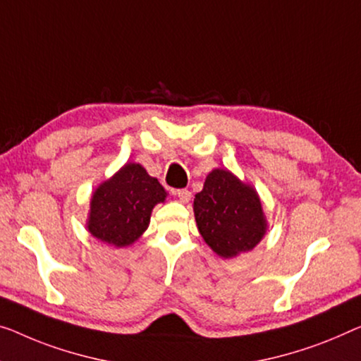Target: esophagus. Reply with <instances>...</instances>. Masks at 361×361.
Wrapping results in <instances>:
<instances>
[{
	"label": "esophagus",
	"instance_id": "1",
	"mask_svg": "<svg viewBox=\"0 0 361 361\" xmlns=\"http://www.w3.org/2000/svg\"><path fill=\"white\" fill-rule=\"evenodd\" d=\"M175 195L178 196L180 202H183V204L190 202V199H191V191H188V190H176Z\"/></svg>",
	"mask_w": 361,
	"mask_h": 361
}]
</instances>
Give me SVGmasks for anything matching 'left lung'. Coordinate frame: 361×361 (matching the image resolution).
<instances>
[{
	"mask_svg": "<svg viewBox=\"0 0 361 361\" xmlns=\"http://www.w3.org/2000/svg\"><path fill=\"white\" fill-rule=\"evenodd\" d=\"M192 209L204 241L225 259L251 251L266 235L267 222L256 190L225 169L207 175Z\"/></svg>",
	"mask_w": 361,
	"mask_h": 361,
	"instance_id": "1",
	"label": "left lung"
}]
</instances>
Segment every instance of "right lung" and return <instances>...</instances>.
I'll return each mask as SVG.
<instances>
[{"mask_svg":"<svg viewBox=\"0 0 361 361\" xmlns=\"http://www.w3.org/2000/svg\"><path fill=\"white\" fill-rule=\"evenodd\" d=\"M165 197L166 191L157 178L142 165L129 162L94 191L89 232L115 248L133 245L147 230L155 204Z\"/></svg>","mask_w":361,"mask_h":361,"instance_id":"obj_1","label":"right lung"}]
</instances>
